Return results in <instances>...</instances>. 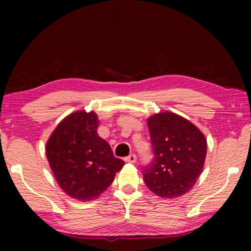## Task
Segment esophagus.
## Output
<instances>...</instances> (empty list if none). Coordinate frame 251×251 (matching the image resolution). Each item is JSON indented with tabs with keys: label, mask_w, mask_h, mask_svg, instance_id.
<instances>
[{
	"label": "esophagus",
	"mask_w": 251,
	"mask_h": 251,
	"mask_svg": "<svg viewBox=\"0 0 251 251\" xmlns=\"http://www.w3.org/2000/svg\"><path fill=\"white\" fill-rule=\"evenodd\" d=\"M136 160H137L136 154H130V155H128V156H126V159H125L126 162H129V163H135Z\"/></svg>",
	"instance_id": "34e87169"
}]
</instances>
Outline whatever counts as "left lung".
I'll list each match as a JSON object with an SVG mask.
<instances>
[{
  "mask_svg": "<svg viewBox=\"0 0 251 251\" xmlns=\"http://www.w3.org/2000/svg\"><path fill=\"white\" fill-rule=\"evenodd\" d=\"M153 160L142 168L144 181L161 198H178L193 187L203 169L207 140L186 119L166 112L147 120Z\"/></svg>",
  "mask_w": 251,
  "mask_h": 251,
  "instance_id": "obj_1",
  "label": "left lung"
}]
</instances>
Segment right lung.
Here are the masks:
<instances>
[{"instance_id": "obj_1", "label": "right lung", "mask_w": 251, "mask_h": 251, "mask_svg": "<svg viewBox=\"0 0 251 251\" xmlns=\"http://www.w3.org/2000/svg\"><path fill=\"white\" fill-rule=\"evenodd\" d=\"M98 125L94 112H75L58 125L47 144L48 161L57 183L77 200L97 198L125 164L97 135Z\"/></svg>"}]
</instances>
